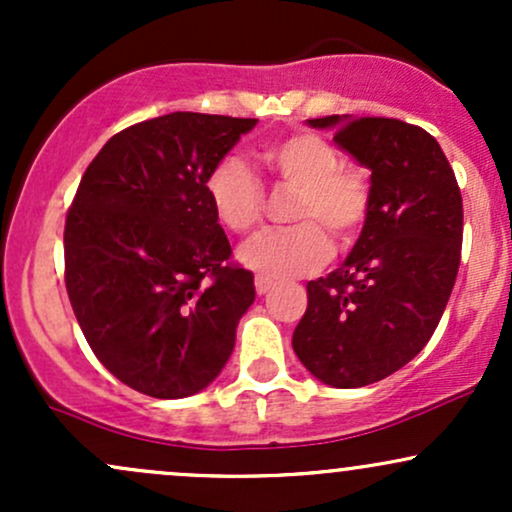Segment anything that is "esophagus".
<instances>
[{"label": "esophagus", "mask_w": 512, "mask_h": 512, "mask_svg": "<svg viewBox=\"0 0 512 512\" xmlns=\"http://www.w3.org/2000/svg\"><path fill=\"white\" fill-rule=\"evenodd\" d=\"M272 289H274V281H272V279H267V276H260V274L255 276V291H257V296H264V293H269Z\"/></svg>", "instance_id": "34e87169"}]
</instances>
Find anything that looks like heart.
<instances>
[{
	"label": "heart",
	"mask_w": 512,
	"mask_h": 512,
	"mask_svg": "<svg viewBox=\"0 0 512 512\" xmlns=\"http://www.w3.org/2000/svg\"><path fill=\"white\" fill-rule=\"evenodd\" d=\"M264 166L296 192L289 221L296 226L267 231L245 243L238 260L267 279H291L322 267L337 245L358 236L368 214L370 187L363 170L342 166L327 139L310 132L276 139L262 151ZM207 197L214 216L231 233H248L262 216V185L238 158H226L209 173Z\"/></svg>",
	"instance_id": "heart-1"
}]
</instances>
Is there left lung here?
I'll use <instances>...</instances> for the list:
<instances>
[{
    "label": "left lung",
    "instance_id": "1",
    "mask_svg": "<svg viewBox=\"0 0 512 512\" xmlns=\"http://www.w3.org/2000/svg\"><path fill=\"white\" fill-rule=\"evenodd\" d=\"M334 144L370 170V202L354 250L308 281V310L293 351L320 383L363 387L419 354L455 286L462 195L443 149L426 129L390 117L330 115Z\"/></svg>",
    "mask_w": 512,
    "mask_h": 512
}]
</instances>
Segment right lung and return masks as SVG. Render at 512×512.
Masks as SVG:
<instances>
[{"label": "right lung", "instance_id": "obj_1", "mask_svg": "<svg viewBox=\"0 0 512 512\" xmlns=\"http://www.w3.org/2000/svg\"><path fill=\"white\" fill-rule=\"evenodd\" d=\"M257 120L170 113L122 129L79 182L64 281L88 346L117 380L182 399L216 380L255 301L207 197L209 173Z\"/></svg>", "mask_w": 512, "mask_h": 512}]
</instances>
